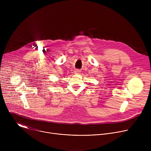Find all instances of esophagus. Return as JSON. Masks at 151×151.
<instances>
[{"mask_svg":"<svg viewBox=\"0 0 151 151\" xmlns=\"http://www.w3.org/2000/svg\"><path fill=\"white\" fill-rule=\"evenodd\" d=\"M74 72H75V73H76V74H79V73H80L81 71H80V70H79V69H75V71H74Z\"/></svg>","mask_w":151,"mask_h":151,"instance_id":"34e87169","label":"esophagus"}]
</instances>
